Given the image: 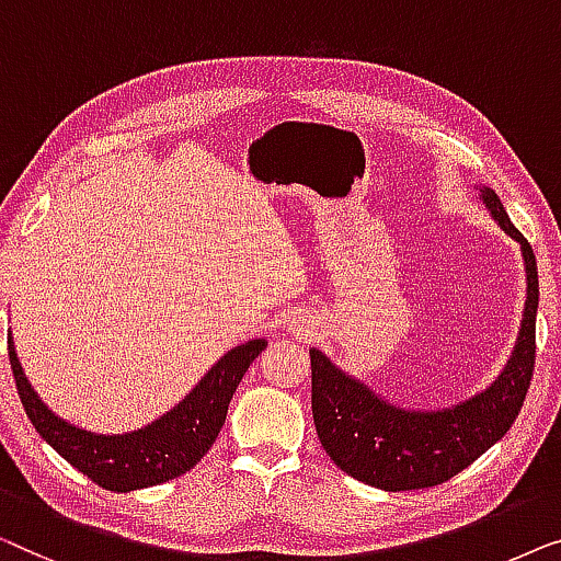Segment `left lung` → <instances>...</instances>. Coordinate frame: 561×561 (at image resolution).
Wrapping results in <instances>:
<instances>
[{
    "mask_svg": "<svg viewBox=\"0 0 561 561\" xmlns=\"http://www.w3.org/2000/svg\"><path fill=\"white\" fill-rule=\"evenodd\" d=\"M480 195L503 231L520 243L526 266L524 320L514 356L499 381L453 409L409 412L345 376L325 353L310 351L314 430L330 460L360 483L391 493L447 483L506 435L524 407L536 360V256L524 233L511 224L499 195L491 187H483Z\"/></svg>",
    "mask_w": 561,
    "mask_h": 561,
    "instance_id": "8db88e82",
    "label": "left lung"
}]
</instances>
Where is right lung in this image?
I'll return each mask as SVG.
<instances>
[{
	"instance_id": "right-lung-1",
	"label": "right lung",
	"mask_w": 561,
	"mask_h": 561,
	"mask_svg": "<svg viewBox=\"0 0 561 561\" xmlns=\"http://www.w3.org/2000/svg\"><path fill=\"white\" fill-rule=\"evenodd\" d=\"M7 343H10L14 383H18L20 401L33 427L73 468L114 493L168 483L195 468L224 427L236 386L241 383L259 353L266 348L264 337L236 345L172 412L147 424L145 430L126 432V435H93V432L78 430L76 424L62 422L43 404L22 374L12 337Z\"/></svg>"
}]
</instances>
